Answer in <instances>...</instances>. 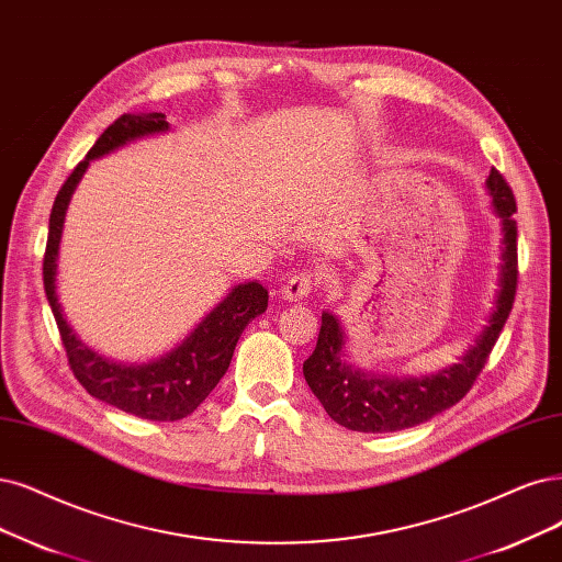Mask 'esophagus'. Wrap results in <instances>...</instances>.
<instances>
[{"label":"esophagus","instance_id":"34e87169","mask_svg":"<svg viewBox=\"0 0 562 562\" xmlns=\"http://www.w3.org/2000/svg\"><path fill=\"white\" fill-rule=\"evenodd\" d=\"M319 284V276L317 273H294L292 278H289L282 286V294L284 299L289 301H303L310 296V292Z\"/></svg>","mask_w":562,"mask_h":562}]
</instances>
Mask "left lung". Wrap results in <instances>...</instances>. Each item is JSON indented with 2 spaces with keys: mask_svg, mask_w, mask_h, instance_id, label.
<instances>
[{
  "mask_svg": "<svg viewBox=\"0 0 562 562\" xmlns=\"http://www.w3.org/2000/svg\"><path fill=\"white\" fill-rule=\"evenodd\" d=\"M486 184L493 196L495 213L503 217L505 232L501 292H497L488 326L474 340L472 349H468L461 363L422 380H391L366 375V372L345 366L340 361V324L334 315L324 313L317 347L313 357L303 363V375L307 386L313 389L328 412V417L336 424L359 432H391L412 428L459 403L472 389L474 380L480 378L495 340L501 338V330L512 313L518 284V232L514 220L516 199L509 182L495 166Z\"/></svg>",
  "mask_w": 562,
  "mask_h": 562,
  "instance_id": "1",
  "label": "left lung"
}]
</instances>
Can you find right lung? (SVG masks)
<instances>
[{"mask_svg": "<svg viewBox=\"0 0 562 562\" xmlns=\"http://www.w3.org/2000/svg\"><path fill=\"white\" fill-rule=\"evenodd\" d=\"M164 130H169V122L164 120V113H124L97 138L88 157L78 161L71 176L59 187L50 211L48 240L44 255V289L59 328L61 345L67 349L69 368L74 372V378L82 384V389H86L90 396L122 412H130L140 419L178 422L190 417V414L207 398V393H211L224 378L243 328L268 307V289L261 286L259 282L238 284L234 292L192 330V336L180 347L169 351L164 359L145 366H117L101 359L86 345H80L65 315H61V307L55 294L61 224H65L69 199L80 176L86 173L90 159L106 155L132 138Z\"/></svg>", "mask_w": 562, "mask_h": 562, "instance_id": "obj_1", "label": "right lung"}]
</instances>
